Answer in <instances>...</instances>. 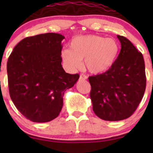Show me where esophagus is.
Segmentation results:
<instances>
[{"label":"esophagus","instance_id":"esophagus-1","mask_svg":"<svg viewBox=\"0 0 153 153\" xmlns=\"http://www.w3.org/2000/svg\"><path fill=\"white\" fill-rule=\"evenodd\" d=\"M80 79L81 80H86L87 79V76L85 75H80Z\"/></svg>","mask_w":153,"mask_h":153}]
</instances>
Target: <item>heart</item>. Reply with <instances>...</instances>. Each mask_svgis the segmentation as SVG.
Segmentation results:
<instances>
[{"label":"heart","mask_w":153,"mask_h":153,"mask_svg":"<svg viewBox=\"0 0 153 153\" xmlns=\"http://www.w3.org/2000/svg\"><path fill=\"white\" fill-rule=\"evenodd\" d=\"M119 51L118 43L113 38L95 35L76 36L71 41L70 49L63 50L62 58L71 69L79 68L81 61L92 73H101L112 67Z\"/></svg>","instance_id":"heart-1"}]
</instances>
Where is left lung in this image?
I'll return each instance as SVG.
<instances>
[{
    "label": "left lung",
    "mask_w": 153,
    "mask_h": 153,
    "mask_svg": "<svg viewBox=\"0 0 153 153\" xmlns=\"http://www.w3.org/2000/svg\"><path fill=\"white\" fill-rule=\"evenodd\" d=\"M121 49L112 67L89 77L92 109L104 121H121L133 114L146 89L142 54L126 38L117 35Z\"/></svg>",
    "instance_id": "obj_1"
}]
</instances>
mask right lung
<instances>
[{"instance_id": "1", "label": "right lung", "mask_w": 153, "mask_h": 153, "mask_svg": "<svg viewBox=\"0 0 153 153\" xmlns=\"http://www.w3.org/2000/svg\"><path fill=\"white\" fill-rule=\"evenodd\" d=\"M64 36L45 33L20 41L7 61L10 98L31 121L48 122L58 116L63 96L79 78L63 69L61 41Z\"/></svg>"}]
</instances>
